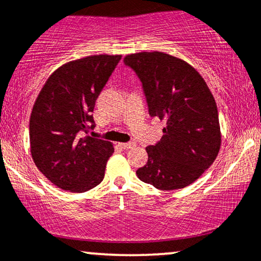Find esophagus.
Instances as JSON below:
<instances>
[{
  "mask_svg": "<svg viewBox=\"0 0 261 261\" xmlns=\"http://www.w3.org/2000/svg\"><path fill=\"white\" fill-rule=\"evenodd\" d=\"M119 146L123 148V149H131V148L136 146V143H135V142H127V143H119Z\"/></svg>",
  "mask_w": 261,
  "mask_h": 261,
  "instance_id": "esophagus-1",
  "label": "esophagus"
}]
</instances>
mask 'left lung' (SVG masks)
<instances>
[{
  "label": "left lung",
  "mask_w": 261,
  "mask_h": 261,
  "mask_svg": "<svg viewBox=\"0 0 261 261\" xmlns=\"http://www.w3.org/2000/svg\"><path fill=\"white\" fill-rule=\"evenodd\" d=\"M124 62L143 84L149 114L166 123L159 143L146 148L148 161L137 177L160 190L188 187L213 164L222 144L208 85L190 64L163 51L128 54Z\"/></svg>",
  "instance_id": "obj_1"
}]
</instances>
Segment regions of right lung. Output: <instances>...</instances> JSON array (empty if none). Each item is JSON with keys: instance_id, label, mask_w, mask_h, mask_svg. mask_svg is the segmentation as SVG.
<instances>
[{"instance_id": "obj_1", "label": "right lung", "mask_w": 261, "mask_h": 261, "mask_svg": "<svg viewBox=\"0 0 261 261\" xmlns=\"http://www.w3.org/2000/svg\"><path fill=\"white\" fill-rule=\"evenodd\" d=\"M121 55H90L49 75L30 117V150L38 170L60 189L84 193L98 186L114 148L79 133L95 127L91 112Z\"/></svg>"}]
</instances>
